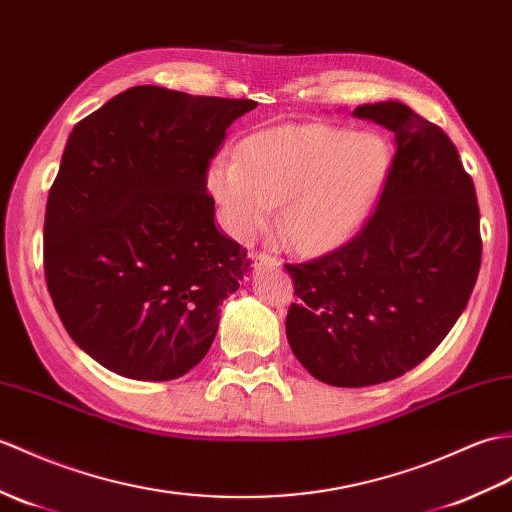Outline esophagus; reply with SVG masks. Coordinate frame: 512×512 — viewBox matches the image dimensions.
Segmentation results:
<instances>
[{"instance_id": "34e87169", "label": "esophagus", "mask_w": 512, "mask_h": 512, "mask_svg": "<svg viewBox=\"0 0 512 512\" xmlns=\"http://www.w3.org/2000/svg\"><path fill=\"white\" fill-rule=\"evenodd\" d=\"M251 261L255 268H277L281 266L279 257H272L268 253H251Z\"/></svg>"}]
</instances>
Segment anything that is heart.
Returning a JSON list of instances; mask_svg holds the SVG:
<instances>
[{"instance_id": "heart-1", "label": "heart", "mask_w": 512, "mask_h": 512, "mask_svg": "<svg viewBox=\"0 0 512 512\" xmlns=\"http://www.w3.org/2000/svg\"><path fill=\"white\" fill-rule=\"evenodd\" d=\"M388 141L331 124L261 130L237 157H218L207 183L237 240L264 231L283 202V235L296 251L316 255L360 231L390 172Z\"/></svg>"}]
</instances>
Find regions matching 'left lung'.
I'll return each instance as SVG.
<instances>
[{
	"label": "left lung",
	"mask_w": 512,
	"mask_h": 512,
	"mask_svg": "<svg viewBox=\"0 0 512 512\" xmlns=\"http://www.w3.org/2000/svg\"><path fill=\"white\" fill-rule=\"evenodd\" d=\"M353 115L397 141L375 213L336 251L285 264L299 296L285 318L290 347L340 388L421 364L467 307L482 261L475 187L445 130L392 100Z\"/></svg>",
	"instance_id": "obj_1"
}]
</instances>
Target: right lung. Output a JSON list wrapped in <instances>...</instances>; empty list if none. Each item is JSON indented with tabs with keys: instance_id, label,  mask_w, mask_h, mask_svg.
Wrapping results in <instances>:
<instances>
[{
	"instance_id": "add662e5",
	"label": "right lung",
	"mask_w": 512,
	"mask_h": 512,
	"mask_svg": "<svg viewBox=\"0 0 512 512\" xmlns=\"http://www.w3.org/2000/svg\"><path fill=\"white\" fill-rule=\"evenodd\" d=\"M255 106L141 85L71 130L45 205V283L71 340L109 371L165 382L207 355L251 268L216 229L207 172Z\"/></svg>"
}]
</instances>
